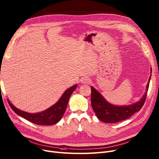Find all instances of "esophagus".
<instances>
[{"mask_svg": "<svg viewBox=\"0 0 159 159\" xmlns=\"http://www.w3.org/2000/svg\"><path fill=\"white\" fill-rule=\"evenodd\" d=\"M81 82H82L83 83H85V84L89 83L90 82V80L89 78H83V79L81 80Z\"/></svg>", "mask_w": 159, "mask_h": 159, "instance_id": "1", "label": "esophagus"}]
</instances>
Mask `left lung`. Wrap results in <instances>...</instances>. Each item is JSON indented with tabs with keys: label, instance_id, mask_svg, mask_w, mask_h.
<instances>
[{
	"label": "left lung",
	"instance_id": "8db88e82",
	"mask_svg": "<svg viewBox=\"0 0 159 159\" xmlns=\"http://www.w3.org/2000/svg\"><path fill=\"white\" fill-rule=\"evenodd\" d=\"M151 76L142 98L138 102L126 106H116L110 103L96 89L91 87V105L98 118L104 123H116L128 119L139 111L144 104Z\"/></svg>",
	"mask_w": 159,
	"mask_h": 159
}]
</instances>
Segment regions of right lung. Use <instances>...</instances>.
Here are the masks:
<instances>
[{"mask_svg": "<svg viewBox=\"0 0 159 159\" xmlns=\"http://www.w3.org/2000/svg\"><path fill=\"white\" fill-rule=\"evenodd\" d=\"M77 87V84L65 91L58 101L42 112L30 114L20 110L13 105L7 99L8 103L15 112L30 122L38 125H52L58 123L66 110L69 98Z\"/></svg>", "mask_w": 159, "mask_h": 159, "instance_id": "1", "label": "right lung"}]
</instances>
